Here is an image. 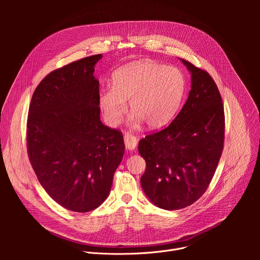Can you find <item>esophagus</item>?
Returning <instances> with one entry per match:
<instances>
[{"mask_svg":"<svg viewBox=\"0 0 260 260\" xmlns=\"http://www.w3.org/2000/svg\"><path fill=\"white\" fill-rule=\"evenodd\" d=\"M123 138H124V144H125L126 149L127 150H134L135 148L137 147V143H138L137 137H135L131 133H125Z\"/></svg>","mask_w":260,"mask_h":260,"instance_id":"obj_1","label":"esophagus"}]
</instances>
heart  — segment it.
Segmentation results:
<instances>
[{
  "label": "heart",
  "instance_id": "1",
  "mask_svg": "<svg viewBox=\"0 0 260 260\" xmlns=\"http://www.w3.org/2000/svg\"><path fill=\"white\" fill-rule=\"evenodd\" d=\"M184 90L185 79L178 68L139 60L113 74V86L101 90L99 104L110 126L120 123L129 100L134 121L158 128L174 117Z\"/></svg>",
  "mask_w": 260,
  "mask_h": 260
}]
</instances>
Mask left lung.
<instances>
[{
  "label": "left lung",
  "mask_w": 260,
  "mask_h": 260,
  "mask_svg": "<svg viewBox=\"0 0 260 260\" xmlns=\"http://www.w3.org/2000/svg\"><path fill=\"white\" fill-rule=\"evenodd\" d=\"M182 62L191 73L186 103L167 127L139 142L146 161L142 188L165 210L188 207L206 192L224 145V108L215 81L207 71Z\"/></svg>",
  "instance_id": "obj_1"
}]
</instances>
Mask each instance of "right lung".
<instances>
[{"label": "right lung", "mask_w": 260, "mask_h": 260, "mask_svg": "<svg viewBox=\"0 0 260 260\" xmlns=\"http://www.w3.org/2000/svg\"><path fill=\"white\" fill-rule=\"evenodd\" d=\"M95 54L50 72L35 89L26 122L29 162L58 205L85 213L108 198L124 153L122 133L100 119Z\"/></svg>", "instance_id": "obj_1"}]
</instances>
